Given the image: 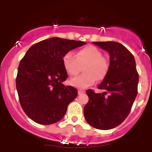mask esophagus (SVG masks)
Here are the masks:
<instances>
[{"mask_svg": "<svg viewBox=\"0 0 152 152\" xmlns=\"http://www.w3.org/2000/svg\"><path fill=\"white\" fill-rule=\"evenodd\" d=\"M84 92H85V90H84V89H79V90H78V94L79 95L83 94Z\"/></svg>", "mask_w": 152, "mask_h": 152, "instance_id": "esophagus-1", "label": "esophagus"}]
</instances>
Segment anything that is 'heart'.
Segmentation results:
<instances>
[{
    "mask_svg": "<svg viewBox=\"0 0 152 152\" xmlns=\"http://www.w3.org/2000/svg\"><path fill=\"white\" fill-rule=\"evenodd\" d=\"M63 64L66 72L69 76H74L80 72L81 66L83 67V75L72 78L69 84L72 86L86 89L96 82L102 81L109 72V63L102 53L94 46H87L76 53H67L63 59Z\"/></svg>",
    "mask_w": 152,
    "mask_h": 152,
    "instance_id": "b5f03b06",
    "label": "heart"
}]
</instances>
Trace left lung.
<instances>
[{
	"label": "left lung",
	"mask_w": 152,
	"mask_h": 152,
	"mask_svg": "<svg viewBox=\"0 0 152 152\" xmlns=\"http://www.w3.org/2000/svg\"><path fill=\"white\" fill-rule=\"evenodd\" d=\"M93 43L109 53L110 65L98 86L105 92L86 90L89 102L84 107V116L92 127L108 130L119 125L129 115L138 94V73L134 56L122 44L114 41Z\"/></svg>",
	"instance_id": "8db88e82"
}]
</instances>
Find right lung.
Wrapping results in <instances>:
<instances>
[{
  "instance_id": "1",
  "label": "right lung",
  "mask_w": 152,
  "mask_h": 152,
  "mask_svg": "<svg viewBox=\"0 0 152 152\" xmlns=\"http://www.w3.org/2000/svg\"><path fill=\"white\" fill-rule=\"evenodd\" d=\"M86 43L52 37L35 43L27 51L18 66L16 87L21 107L33 121L50 125L65 115L78 92L63 84L68 78L63 59L69 51Z\"/></svg>"
}]
</instances>
